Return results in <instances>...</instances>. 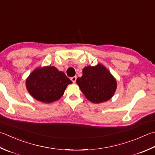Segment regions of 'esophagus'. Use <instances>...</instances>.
I'll list each match as a JSON object with an SVG mask.
<instances>
[{"label": "esophagus", "instance_id": "esophagus-1", "mask_svg": "<svg viewBox=\"0 0 155 155\" xmlns=\"http://www.w3.org/2000/svg\"><path fill=\"white\" fill-rule=\"evenodd\" d=\"M77 77H72L71 78V79L72 81V83H75L76 81H77Z\"/></svg>", "mask_w": 155, "mask_h": 155}]
</instances>
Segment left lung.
<instances>
[{"instance_id":"obj_1","label":"left lung","mask_w":155,"mask_h":155,"mask_svg":"<svg viewBox=\"0 0 155 155\" xmlns=\"http://www.w3.org/2000/svg\"><path fill=\"white\" fill-rule=\"evenodd\" d=\"M77 83L86 98L95 104L110 99L117 85L116 79L101 64L84 68L83 76L77 78Z\"/></svg>"}]
</instances>
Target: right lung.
I'll return each instance as SVG.
<instances>
[{
	"label": "right lung",
	"instance_id": "1",
	"mask_svg": "<svg viewBox=\"0 0 155 155\" xmlns=\"http://www.w3.org/2000/svg\"><path fill=\"white\" fill-rule=\"evenodd\" d=\"M72 81L54 66L37 68L26 80V87L33 98L50 104L59 99Z\"/></svg>",
	"mask_w": 155,
	"mask_h": 155
}]
</instances>
